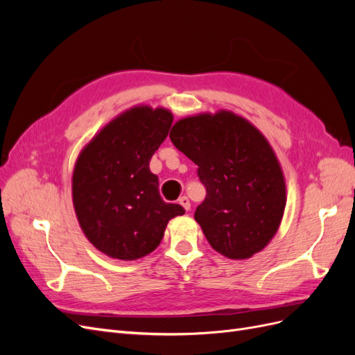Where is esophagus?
Here are the masks:
<instances>
[{
    "label": "esophagus",
    "mask_w": 355,
    "mask_h": 355,
    "mask_svg": "<svg viewBox=\"0 0 355 355\" xmlns=\"http://www.w3.org/2000/svg\"><path fill=\"white\" fill-rule=\"evenodd\" d=\"M179 204L182 207H184L187 211L191 209V201H189V198L187 197V196H184V197H180L179 198Z\"/></svg>",
    "instance_id": "1"
}]
</instances>
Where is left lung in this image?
<instances>
[{"label": "left lung", "instance_id": "obj_1", "mask_svg": "<svg viewBox=\"0 0 355 355\" xmlns=\"http://www.w3.org/2000/svg\"><path fill=\"white\" fill-rule=\"evenodd\" d=\"M173 145L198 166L206 198L194 218L214 250L247 259L272 240L286 207V182L265 136L231 111L179 120Z\"/></svg>", "mask_w": 355, "mask_h": 355}]
</instances>
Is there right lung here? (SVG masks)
<instances>
[{
	"instance_id": "1",
	"label": "right lung",
	"mask_w": 355,
	"mask_h": 355,
	"mask_svg": "<svg viewBox=\"0 0 355 355\" xmlns=\"http://www.w3.org/2000/svg\"><path fill=\"white\" fill-rule=\"evenodd\" d=\"M171 123L168 110L135 106L106 124L77 158L73 209L85 237L106 256L135 261L149 254L168 220L185 213L163 201L149 170Z\"/></svg>"
}]
</instances>
